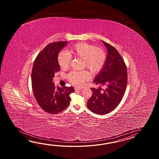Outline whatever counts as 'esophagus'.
I'll use <instances>...</instances> for the list:
<instances>
[{"mask_svg":"<svg viewBox=\"0 0 159 159\" xmlns=\"http://www.w3.org/2000/svg\"><path fill=\"white\" fill-rule=\"evenodd\" d=\"M75 90H82V88L75 87Z\"/></svg>","mask_w":159,"mask_h":159,"instance_id":"esophagus-1","label":"esophagus"}]
</instances>
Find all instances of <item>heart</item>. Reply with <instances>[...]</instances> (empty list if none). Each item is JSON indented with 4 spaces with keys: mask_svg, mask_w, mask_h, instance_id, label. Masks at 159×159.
<instances>
[{
    "mask_svg": "<svg viewBox=\"0 0 159 159\" xmlns=\"http://www.w3.org/2000/svg\"><path fill=\"white\" fill-rule=\"evenodd\" d=\"M73 57L82 59V68H86L93 75L99 73L105 66L107 54L102 48L94 45L80 42L74 44L68 49V52L62 51L57 56L58 64L62 69H68ZM91 78V75L86 70L70 72L68 79L73 84L81 86Z\"/></svg>",
    "mask_w": 159,
    "mask_h": 159,
    "instance_id": "obj_1",
    "label": "heart"
}]
</instances>
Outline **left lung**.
I'll use <instances>...</instances> for the list:
<instances>
[{"mask_svg": "<svg viewBox=\"0 0 159 159\" xmlns=\"http://www.w3.org/2000/svg\"><path fill=\"white\" fill-rule=\"evenodd\" d=\"M102 42L108 55L104 67L94 82L105 88H91L93 94L87 103L89 109L98 115L108 114L116 107L125 94L128 80L127 66L121 55L113 46Z\"/></svg>", "mask_w": 159, "mask_h": 159, "instance_id": "left-lung-1", "label": "left lung"}]
</instances>
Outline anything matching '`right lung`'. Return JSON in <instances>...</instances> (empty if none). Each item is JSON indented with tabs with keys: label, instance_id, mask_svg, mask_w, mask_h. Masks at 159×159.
<instances>
[{
	"label": "right lung",
	"instance_id": "1",
	"mask_svg": "<svg viewBox=\"0 0 159 159\" xmlns=\"http://www.w3.org/2000/svg\"><path fill=\"white\" fill-rule=\"evenodd\" d=\"M66 44L67 41L48 44L37 55L32 70V86L34 98L44 111L53 114L68 107L70 101V94L75 91L73 87L56 88L53 82L54 73L60 70L58 54Z\"/></svg>",
	"mask_w": 159,
	"mask_h": 159
}]
</instances>
